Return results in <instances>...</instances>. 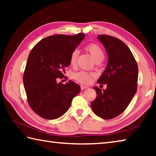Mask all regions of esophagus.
Instances as JSON below:
<instances>
[{"mask_svg":"<svg viewBox=\"0 0 156 156\" xmlns=\"http://www.w3.org/2000/svg\"><path fill=\"white\" fill-rule=\"evenodd\" d=\"M80 87H81V89H82V90H84V89H87V88H88V87H87V86H85V85H83V84H82V85L80 86Z\"/></svg>","mask_w":156,"mask_h":156,"instance_id":"1","label":"esophagus"}]
</instances>
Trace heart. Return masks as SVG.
Segmentation results:
<instances>
[{
	"label": "heart",
	"mask_w": 156,
	"mask_h": 156,
	"mask_svg": "<svg viewBox=\"0 0 156 156\" xmlns=\"http://www.w3.org/2000/svg\"><path fill=\"white\" fill-rule=\"evenodd\" d=\"M85 49L89 54L91 55V56L94 58L95 61H99L104 59V52L102 51L101 47L98 44L95 43H90L87 44L85 47ZM79 51L78 50L75 49L72 52L70 55V64L72 65H75L76 62V60L78 56ZM95 77V74L92 73H88L85 72H80L74 73L73 78L78 82L83 84H89Z\"/></svg>",
	"instance_id": "obj_1"
}]
</instances>
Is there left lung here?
<instances>
[{
    "mask_svg": "<svg viewBox=\"0 0 156 156\" xmlns=\"http://www.w3.org/2000/svg\"><path fill=\"white\" fill-rule=\"evenodd\" d=\"M97 38L108 56L107 67L98 83L107 84V89L94 87L97 96L91 107L98 116L109 120L121 114L135 96L138 67L131 50L122 41L107 35Z\"/></svg>",
    "mask_w": 156,
    "mask_h": 156,
    "instance_id": "left-lung-1",
    "label": "left lung"
}]
</instances>
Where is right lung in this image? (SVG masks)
<instances>
[{"label": "right lung", "instance_id": "right-lung-1", "mask_svg": "<svg viewBox=\"0 0 156 156\" xmlns=\"http://www.w3.org/2000/svg\"><path fill=\"white\" fill-rule=\"evenodd\" d=\"M74 36H50L39 41L28 56L23 84L29 105L41 117L48 120L60 118L67 112L80 87L72 80L58 83L65 69L70 65V55L84 38Z\"/></svg>", "mask_w": 156, "mask_h": 156}]
</instances>
